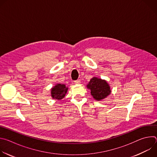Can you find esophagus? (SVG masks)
Wrapping results in <instances>:
<instances>
[{"instance_id":"1","label":"esophagus","mask_w":157,"mask_h":157,"mask_svg":"<svg viewBox=\"0 0 157 157\" xmlns=\"http://www.w3.org/2000/svg\"><path fill=\"white\" fill-rule=\"evenodd\" d=\"M81 82V80L80 79H77L76 81H75V83L76 84H79Z\"/></svg>"}]
</instances>
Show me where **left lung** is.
<instances>
[{
	"instance_id": "8db88e82",
	"label": "left lung",
	"mask_w": 157,
	"mask_h": 157,
	"mask_svg": "<svg viewBox=\"0 0 157 157\" xmlns=\"http://www.w3.org/2000/svg\"><path fill=\"white\" fill-rule=\"evenodd\" d=\"M87 87L91 89V95L97 101L105 98L111 92L107 82L105 80L97 78H93Z\"/></svg>"
}]
</instances>
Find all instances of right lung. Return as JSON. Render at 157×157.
<instances>
[{
    "label": "right lung",
    "instance_id": "1",
    "mask_svg": "<svg viewBox=\"0 0 157 157\" xmlns=\"http://www.w3.org/2000/svg\"><path fill=\"white\" fill-rule=\"evenodd\" d=\"M68 91V87H66L64 84H58L52 89V97L53 99L61 100L64 96Z\"/></svg>",
    "mask_w": 157,
    "mask_h": 157
}]
</instances>
